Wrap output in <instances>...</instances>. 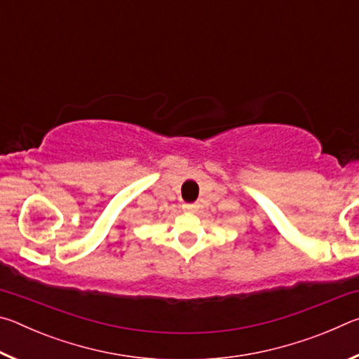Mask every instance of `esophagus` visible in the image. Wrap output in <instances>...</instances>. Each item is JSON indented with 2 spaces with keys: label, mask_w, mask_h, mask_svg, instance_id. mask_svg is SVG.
<instances>
[{
  "label": "esophagus",
  "mask_w": 359,
  "mask_h": 359,
  "mask_svg": "<svg viewBox=\"0 0 359 359\" xmlns=\"http://www.w3.org/2000/svg\"><path fill=\"white\" fill-rule=\"evenodd\" d=\"M182 208H184L188 212H196L199 205L196 203H191V204H184V205H182Z\"/></svg>",
  "instance_id": "1"
}]
</instances>
